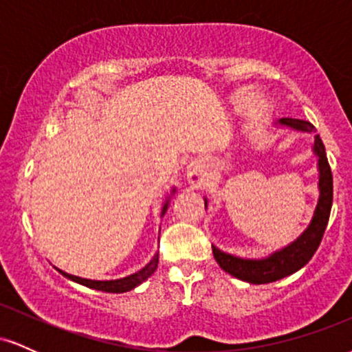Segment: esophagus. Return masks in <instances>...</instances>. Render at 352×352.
<instances>
[{
    "label": "esophagus",
    "mask_w": 352,
    "mask_h": 352,
    "mask_svg": "<svg viewBox=\"0 0 352 352\" xmlns=\"http://www.w3.org/2000/svg\"><path fill=\"white\" fill-rule=\"evenodd\" d=\"M188 179H190V182H192V184L200 185L201 182H204V175H201L200 168H190V170H188Z\"/></svg>",
    "instance_id": "esophagus-1"
}]
</instances>
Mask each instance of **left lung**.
I'll use <instances>...</instances> for the list:
<instances>
[{"label":"left lung","instance_id":"left-lung-1","mask_svg":"<svg viewBox=\"0 0 352 352\" xmlns=\"http://www.w3.org/2000/svg\"><path fill=\"white\" fill-rule=\"evenodd\" d=\"M280 124L289 125L302 132L314 131V125L308 120L292 119V117H285L280 120ZM314 153L319 157V200L309 227L296 241L265 260H243V258L232 256L212 246L213 256L223 272L253 285H265V283H273L289 276L313 258L328 227L331 205H333V173H331L328 157H326L324 144L319 139V135L314 137ZM205 207H207V201H205Z\"/></svg>","mask_w":352,"mask_h":352}]
</instances>
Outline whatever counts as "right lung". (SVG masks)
<instances>
[{
    "label": "right lung",
    "instance_id": "add662e5",
    "mask_svg": "<svg viewBox=\"0 0 352 352\" xmlns=\"http://www.w3.org/2000/svg\"><path fill=\"white\" fill-rule=\"evenodd\" d=\"M165 210H167V204L164 205L162 215L165 213ZM157 265H159V254H155V256L151 260V263L145 266V268L140 270V272L131 274V276H125V278H120V280H112V281L86 280V278H79V276H74V274H67V273L60 272V270L59 272L63 273L66 278H69V280L80 283V285L87 286V288L99 289V292H106V293H125V292H131V289H134L135 286H139L140 283L147 280V278L157 270Z\"/></svg>",
    "mask_w": 352,
    "mask_h": 352
}]
</instances>
